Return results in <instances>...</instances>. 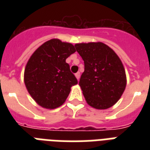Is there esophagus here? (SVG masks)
I'll list each match as a JSON object with an SVG mask.
<instances>
[{"mask_svg":"<svg viewBox=\"0 0 150 150\" xmlns=\"http://www.w3.org/2000/svg\"><path fill=\"white\" fill-rule=\"evenodd\" d=\"M75 77H76V79H77L78 80L79 79V78H80V72L79 71V72L77 73H75Z\"/></svg>","mask_w":150,"mask_h":150,"instance_id":"1","label":"esophagus"}]
</instances>
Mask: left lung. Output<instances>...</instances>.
Listing matches in <instances>:
<instances>
[{"instance_id":"1","label":"left lung","mask_w":150,"mask_h":150,"mask_svg":"<svg viewBox=\"0 0 150 150\" xmlns=\"http://www.w3.org/2000/svg\"><path fill=\"white\" fill-rule=\"evenodd\" d=\"M75 47L84 61L79 86L87 103L99 110L112 107L126 87L121 61L111 48L101 42L76 43Z\"/></svg>"}]
</instances>
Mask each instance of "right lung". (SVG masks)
Wrapping results in <instances>:
<instances>
[{
  "label": "right lung",
  "instance_id": "obj_1",
  "mask_svg": "<svg viewBox=\"0 0 150 150\" xmlns=\"http://www.w3.org/2000/svg\"><path fill=\"white\" fill-rule=\"evenodd\" d=\"M75 52L69 43L52 39L32 54L25 68L24 82L35 101L42 107L54 109L65 102L71 87L78 83L66 59Z\"/></svg>",
  "mask_w": 150,
  "mask_h": 150
}]
</instances>
